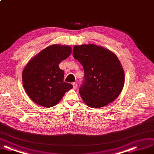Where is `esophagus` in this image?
Returning a JSON list of instances; mask_svg holds the SVG:
<instances>
[{"instance_id": "34e87169", "label": "esophagus", "mask_w": 154, "mask_h": 154, "mask_svg": "<svg viewBox=\"0 0 154 154\" xmlns=\"http://www.w3.org/2000/svg\"><path fill=\"white\" fill-rule=\"evenodd\" d=\"M72 85H73V88L74 89H76L78 87V84L76 83H72Z\"/></svg>"}]
</instances>
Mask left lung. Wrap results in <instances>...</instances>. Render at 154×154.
<instances>
[{"label": "left lung", "instance_id": "1", "mask_svg": "<svg viewBox=\"0 0 154 154\" xmlns=\"http://www.w3.org/2000/svg\"><path fill=\"white\" fill-rule=\"evenodd\" d=\"M72 54L85 71V82L79 92L86 105L102 108L119 97L124 85L125 75L113 52L101 46L88 44L75 45Z\"/></svg>", "mask_w": 154, "mask_h": 154}]
</instances>
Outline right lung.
I'll list each match as a JSON object with an SVG mask.
<instances>
[{"instance_id":"right-lung-1","label":"right lung","mask_w":154,"mask_h":154,"mask_svg":"<svg viewBox=\"0 0 154 154\" xmlns=\"http://www.w3.org/2000/svg\"><path fill=\"white\" fill-rule=\"evenodd\" d=\"M70 46L55 44L46 47L30 59L22 72L25 91L34 103L51 108L72 88L63 82L64 72L59 67L72 52Z\"/></svg>"}]
</instances>
